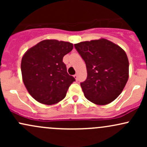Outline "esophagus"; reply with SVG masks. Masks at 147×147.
<instances>
[{"label":"esophagus","instance_id":"1","mask_svg":"<svg viewBox=\"0 0 147 147\" xmlns=\"http://www.w3.org/2000/svg\"><path fill=\"white\" fill-rule=\"evenodd\" d=\"M74 77H75V79L76 80H78V76H77V74H75V75H74Z\"/></svg>","mask_w":147,"mask_h":147}]
</instances>
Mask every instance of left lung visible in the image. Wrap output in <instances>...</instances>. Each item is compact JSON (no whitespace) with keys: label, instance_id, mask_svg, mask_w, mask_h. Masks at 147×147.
<instances>
[{"label":"left lung","instance_id":"left-lung-1","mask_svg":"<svg viewBox=\"0 0 147 147\" xmlns=\"http://www.w3.org/2000/svg\"><path fill=\"white\" fill-rule=\"evenodd\" d=\"M86 65L87 78L80 84L88 100L106 105L120 95L129 79L126 52L105 38L75 44Z\"/></svg>","mask_w":147,"mask_h":147}]
</instances>
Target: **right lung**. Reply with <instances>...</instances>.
Here are the masks:
<instances>
[{
  "instance_id": "right-lung-1",
  "label": "right lung",
  "mask_w": 147,
  "mask_h": 147,
  "mask_svg": "<svg viewBox=\"0 0 147 147\" xmlns=\"http://www.w3.org/2000/svg\"><path fill=\"white\" fill-rule=\"evenodd\" d=\"M72 48L69 42L43 40L23 55L21 65L23 83L37 102L52 105L65 97L75 79L67 72L63 58Z\"/></svg>"
}]
</instances>
